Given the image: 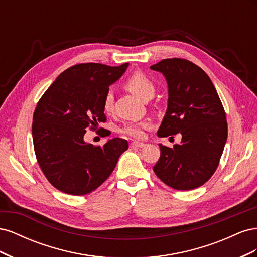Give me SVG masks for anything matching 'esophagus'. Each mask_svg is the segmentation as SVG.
Returning a JSON list of instances; mask_svg holds the SVG:
<instances>
[{
  "label": "esophagus",
  "instance_id": "obj_1",
  "mask_svg": "<svg viewBox=\"0 0 257 257\" xmlns=\"http://www.w3.org/2000/svg\"><path fill=\"white\" fill-rule=\"evenodd\" d=\"M130 146L131 148H144L146 145L144 143H139V142H132Z\"/></svg>",
  "mask_w": 257,
  "mask_h": 257
}]
</instances>
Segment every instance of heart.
Returning <instances> with one entry per match:
<instances>
[{
  "instance_id": "b5f03b06",
  "label": "heart",
  "mask_w": 257,
  "mask_h": 257,
  "mask_svg": "<svg viewBox=\"0 0 257 257\" xmlns=\"http://www.w3.org/2000/svg\"><path fill=\"white\" fill-rule=\"evenodd\" d=\"M126 88L143 100L150 99L155 92V85L153 81L142 72H135L132 74L126 82ZM113 106V95L111 91H108L103 100V108L105 112H110ZM148 126L147 123H128L124 125L122 132L131 137L142 138L144 136V128Z\"/></svg>"
}]
</instances>
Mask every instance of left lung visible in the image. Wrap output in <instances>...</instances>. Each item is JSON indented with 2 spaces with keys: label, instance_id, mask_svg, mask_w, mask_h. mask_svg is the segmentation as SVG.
Returning a JSON list of instances; mask_svg holds the SVG:
<instances>
[{
  "label": "left lung",
  "instance_id": "obj_1",
  "mask_svg": "<svg viewBox=\"0 0 257 257\" xmlns=\"http://www.w3.org/2000/svg\"><path fill=\"white\" fill-rule=\"evenodd\" d=\"M150 68L163 74L168 87L167 109L158 136L182 135L174 148L159 144L161 157L154 173L175 190L199 188L214 174L226 144L221 99L209 76L188 60L165 59Z\"/></svg>",
  "mask_w": 257,
  "mask_h": 257
}]
</instances>
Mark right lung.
Listing matches in <instances>:
<instances>
[{
    "label": "right lung",
    "instance_id": "right-lung-1",
    "mask_svg": "<svg viewBox=\"0 0 257 257\" xmlns=\"http://www.w3.org/2000/svg\"><path fill=\"white\" fill-rule=\"evenodd\" d=\"M127 66L74 65L57 77L37 103L32 124L36 159L59 191L79 196L96 190L127 150V141L122 138L98 147L83 139L85 128L106 121L104 97Z\"/></svg>",
    "mask_w": 257,
    "mask_h": 257
}]
</instances>
